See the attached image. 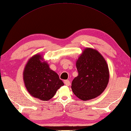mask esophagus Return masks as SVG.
<instances>
[{
    "mask_svg": "<svg viewBox=\"0 0 131 131\" xmlns=\"http://www.w3.org/2000/svg\"><path fill=\"white\" fill-rule=\"evenodd\" d=\"M64 83L66 86H69V85H70V81L69 80H65L64 81Z\"/></svg>",
    "mask_w": 131,
    "mask_h": 131,
    "instance_id": "obj_1",
    "label": "esophagus"
}]
</instances>
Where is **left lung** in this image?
Returning a JSON list of instances; mask_svg holds the SVG:
<instances>
[{
	"mask_svg": "<svg viewBox=\"0 0 131 131\" xmlns=\"http://www.w3.org/2000/svg\"><path fill=\"white\" fill-rule=\"evenodd\" d=\"M78 75L72 82L74 94L88 100L101 94L108 84L109 72L106 60L95 49L87 48L76 62Z\"/></svg>",
	"mask_w": 131,
	"mask_h": 131,
	"instance_id": "8db88e82",
	"label": "left lung"
}]
</instances>
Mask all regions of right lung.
I'll return each instance as SVG.
<instances>
[{"label":"right lung","instance_id":"1","mask_svg":"<svg viewBox=\"0 0 131 131\" xmlns=\"http://www.w3.org/2000/svg\"><path fill=\"white\" fill-rule=\"evenodd\" d=\"M23 78L29 94L42 101L51 99L57 90L64 85L58 74L49 68L47 62L39 54L28 60Z\"/></svg>","mask_w":131,"mask_h":131}]
</instances>
